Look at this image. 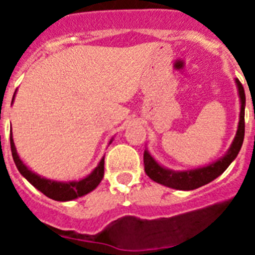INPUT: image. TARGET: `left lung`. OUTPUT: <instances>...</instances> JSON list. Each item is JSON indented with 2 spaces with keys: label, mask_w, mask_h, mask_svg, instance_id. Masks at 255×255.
I'll list each match as a JSON object with an SVG mask.
<instances>
[{
  "label": "left lung",
  "mask_w": 255,
  "mask_h": 255,
  "mask_svg": "<svg viewBox=\"0 0 255 255\" xmlns=\"http://www.w3.org/2000/svg\"><path fill=\"white\" fill-rule=\"evenodd\" d=\"M236 84H238L239 96H240V100H242V110H240V121H239L238 132H236L235 139H234L227 154L221 159H218L217 162H215V163L206 166V167L195 168V170L190 171H171L159 166L153 159L152 155L145 150L143 157L144 170L153 181L162 184L164 186H168V188L179 189V190H194V189L200 188V186L213 181L216 177L220 176L221 173H224V171L229 167L230 163L236 158V155L242 149L243 141H244L245 92L244 87H243L239 79H236Z\"/></svg>",
  "instance_id": "8db88e82"
}]
</instances>
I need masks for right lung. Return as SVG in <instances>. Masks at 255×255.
Here are the masks:
<instances>
[{
	"label": "right lung",
	"mask_w": 255,
	"mask_h": 255,
	"mask_svg": "<svg viewBox=\"0 0 255 255\" xmlns=\"http://www.w3.org/2000/svg\"><path fill=\"white\" fill-rule=\"evenodd\" d=\"M11 136H12V134H10L11 153H12L13 162L16 164L19 172L30 182L31 185L37 188L39 191H42L46 197L51 198V199L58 200V202H66V200H73L79 197H83V195L88 194L92 190H94L101 182V180L103 179V175H105V158L101 159L100 164L94 168V171L91 175H88L85 179L79 180V181L58 182L38 176L34 172H31L25 164L22 163L21 159L19 158L16 148H15V144H13V140Z\"/></svg>",
	"instance_id": "add662e5"
}]
</instances>
